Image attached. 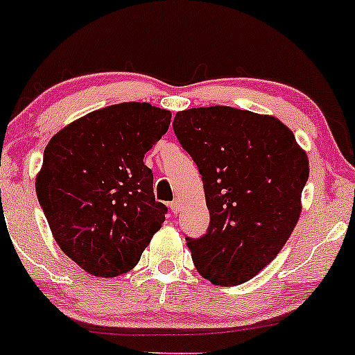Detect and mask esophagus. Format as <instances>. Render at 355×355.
<instances>
[{
  "instance_id": "34e87169",
  "label": "esophagus",
  "mask_w": 355,
  "mask_h": 355,
  "mask_svg": "<svg viewBox=\"0 0 355 355\" xmlns=\"http://www.w3.org/2000/svg\"><path fill=\"white\" fill-rule=\"evenodd\" d=\"M170 210L173 214H178V210H180V202H178V200L170 202Z\"/></svg>"
}]
</instances>
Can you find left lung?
Masks as SVG:
<instances>
[{
  "label": "left lung",
  "instance_id": "1",
  "mask_svg": "<svg viewBox=\"0 0 355 355\" xmlns=\"http://www.w3.org/2000/svg\"><path fill=\"white\" fill-rule=\"evenodd\" d=\"M173 131L202 175L210 214L204 236L185 237L193 264L214 285H241L293 232L306 153L279 119L229 106L177 112Z\"/></svg>",
  "mask_w": 355,
  "mask_h": 355
}]
</instances>
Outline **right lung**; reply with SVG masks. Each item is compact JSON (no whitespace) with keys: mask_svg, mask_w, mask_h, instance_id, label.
I'll return each mask as SVG.
<instances>
[{"mask_svg":"<svg viewBox=\"0 0 355 355\" xmlns=\"http://www.w3.org/2000/svg\"><path fill=\"white\" fill-rule=\"evenodd\" d=\"M171 112L121 103L89 112L53 136L37 196L62 251L94 276L138 264L168 209L155 200L145 153L168 131Z\"/></svg>","mask_w":355,"mask_h":355,"instance_id":"add662e5","label":"right lung"}]
</instances>
